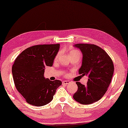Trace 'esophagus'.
Listing matches in <instances>:
<instances>
[{
  "mask_svg": "<svg viewBox=\"0 0 128 128\" xmlns=\"http://www.w3.org/2000/svg\"><path fill=\"white\" fill-rule=\"evenodd\" d=\"M69 84V82L68 80H64V81H63L62 82V84H64V85H66V84Z\"/></svg>",
  "mask_w": 128,
  "mask_h": 128,
  "instance_id": "34e87169",
  "label": "esophagus"
}]
</instances>
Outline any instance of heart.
<instances>
[{"label":"heart","instance_id":"heart-1","mask_svg":"<svg viewBox=\"0 0 128 128\" xmlns=\"http://www.w3.org/2000/svg\"><path fill=\"white\" fill-rule=\"evenodd\" d=\"M79 54V52L77 50H75V49L72 50H70V52H69V54H70V56L72 55V54Z\"/></svg>","mask_w":128,"mask_h":128}]
</instances>
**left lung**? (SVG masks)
<instances>
[{
    "label": "left lung",
    "instance_id": "obj_1",
    "mask_svg": "<svg viewBox=\"0 0 128 128\" xmlns=\"http://www.w3.org/2000/svg\"><path fill=\"white\" fill-rule=\"evenodd\" d=\"M82 53V66L79 74L88 76L87 84L76 82L78 90L73 98L76 102L89 104L102 98L108 90L114 71L113 62L102 48L93 44H75Z\"/></svg>",
    "mask_w": 128,
    "mask_h": 128
}]
</instances>
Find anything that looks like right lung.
<instances>
[{
  "label": "right lung",
  "instance_id": "obj_1",
  "mask_svg": "<svg viewBox=\"0 0 128 128\" xmlns=\"http://www.w3.org/2000/svg\"><path fill=\"white\" fill-rule=\"evenodd\" d=\"M60 44H39L28 48L16 58L12 66L16 88L28 104L42 106L54 98L62 84L59 80L44 77L46 66H52Z\"/></svg>",
  "mask_w": 128,
  "mask_h": 128
}]
</instances>
